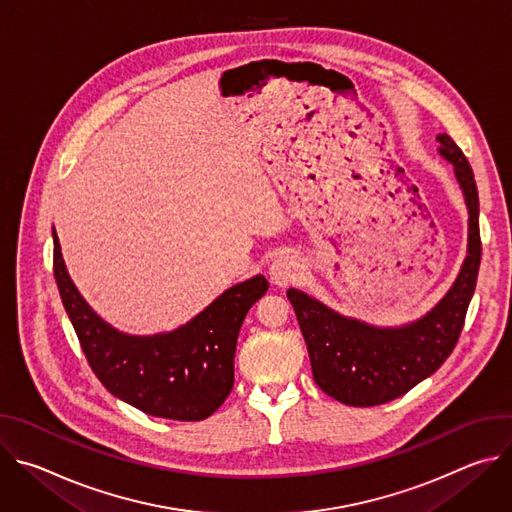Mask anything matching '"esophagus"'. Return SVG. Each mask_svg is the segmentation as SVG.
I'll return each mask as SVG.
<instances>
[{
	"label": "esophagus",
	"instance_id": "obj_1",
	"mask_svg": "<svg viewBox=\"0 0 512 512\" xmlns=\"http://www.w3.org/2000/svg\"><path fill=\"white\" fill-rule=\"evenodd\" d=\"M269 275L277 287H285L289 283H294L302 275V261L296 255H289V253L279 255L277 259H273L269 267Z\"/></svg>",
	"mask_w": 512,
	"mask_h": 512
}]
</instances>
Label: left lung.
<instances>
[{
	"label": "left lung",
	"instance_id": "obj_1",
	"mask_svg": "<svg viewBox=\"0 0 512 512\" xmlns=\"http://www.w3.org/2000/svg\"><path fill=\"white\" fill-rule=\"evenodd\" d=\"M435 139L440 143L437 152L454 168L468 208L466 259L446 296L413 322L375 326L338 314L302 289H287L308 346L314 381L344 405L373 407L405 395L442 367L462 332L482 255L478 188L454 139L446 133Z\"/></svg>",
	"mask_w": 512,
	"mask_h": 512
}]
</instances>
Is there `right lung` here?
I'll list each match as a JSON object with an SVG mask.
<instances>
[{"label": "right lung", "instance_id": "right-lung-1", "mask_svg": "<svg viewBox=\"0 0 512 512\" xmlns=\"http://www.w3.org/2000/svg\"><path fill=\"white\" fill-rule=\"evenodd\" d=\"M54 239V277L83 352L105 389L127 405L164 419L200 421L229 397L241 324L269 283L253 275L210 302L186 324L135 336L113 328L81 296Z\"/></svg>", "mask_w": 512, "mask_h": 512}]
</instances>
